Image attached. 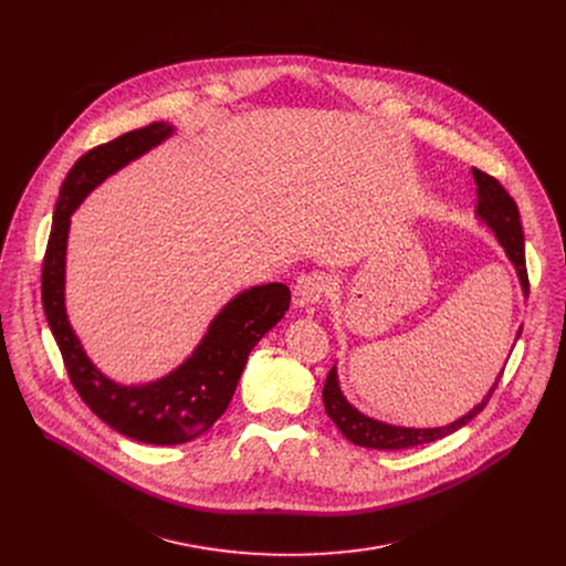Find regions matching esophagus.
<instances>
[{
	"instance_id": "1",
	"label": "esophagus",
	"mask_w": 566,
	"mask_h": 566,
	"mask_svg": "<svg viewBox=\"0 0 566 566\" xmlns=\"http://www.w3.org/2000/svg\"><path fill=\"white\" fill-rule=\"evenodd\" d=\"M332 289H334V282L327 273L313 271V273L300 275L293 286V304L302 308V306L322 302L332 293Z\"/></svg>"
}]
</instances>
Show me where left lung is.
<instances>
[{
	"label": "left lung",
	"mask_w": 566,
	"mask_h": 566,
	"mask_svg": "<svg viewBox=\"0 0 566 566\" xmlns=\"http://www.w3.org/2000/svg\"><path fill=\"white\" fill-rule=\"evenodd\" d=\"M474 181H476V192H479V206H476V214L486 221L497 239L500 244L504 247L509 260L513 262L522 289L524 293L528 291V273H526V255H524V232H522V223H520V210L517 203L513 201V197L504 190V186L481 170H472ZM520 338V332H517ZM504 369L500 371L495 385L489 389V394L481 398L479 406H474L468 415H463L461 419H457L450 426L443 428H428V430H417V428H400V426H387L380 421H374L365 415H360L356 408H352L347 398L343 396L340 387H338V374L336 367H332L327 380H325V389H322V400H325V410L329 415V419L338 426V430L356 446L363 448H374V450H406V448H415V446H423V443H432L437 439H443L452 432H457L459 428H463L465 423H470L483 408L489 406V400L493 396V391L497 389V382L502 378Z\"/></svg>",
	"instance_id": "obj_1"
}]
</instances>
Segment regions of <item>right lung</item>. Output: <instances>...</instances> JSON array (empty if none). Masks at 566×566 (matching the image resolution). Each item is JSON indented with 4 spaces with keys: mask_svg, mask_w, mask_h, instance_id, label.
I'll return each instance as SVG.
<instances>
[{
    "mask_svg": "<svg viewBox=\"0 0 566 566\" xmlns=\"http://www.w3.org/2000/svg\"><path fill=\"white\" fill-rule=\"evenodd\" d=\"M170 134V125L149 123L80 156L60 188L42 262V306L73 389L109 428L154 446L186 443L212 428L228 408L251 349L291 304V291L280 282L239 293L212 319L195 354L179 369L149 385H116L90 363L64 311L69 217L98 184Z\"/></svg>",
    "mask_w": 566,
    "mask_h": 566,
    "instance_id": "add662e5",
    "label": "right lung"
}]
</instances>
